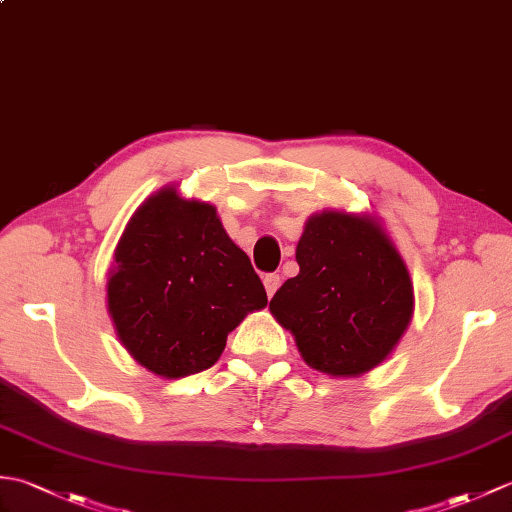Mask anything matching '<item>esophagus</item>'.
I'll return each mask as SVG.
<instances>
[{
    "instance_id": "34e87169",
    "label": "esophagus",
    "mask_w": 512,
    "mask_h": 512,
    "mask_svg": "<svg viewBox=\"0 0 512 512\" xmlns=\"http://www.w3.org/2000/svg\"><path fill=\"white\" fill-rule=\"evenodd\" d=\"M279 284H281V277H279L277 273H268V275H264V288H266V295H268V297H273V295H275L277 288H279Z\"/></svg>"
}]
</instances>
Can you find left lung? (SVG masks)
I'll use <instances>...</instances> for the list:
<instances>
[{
	"label": "left lung",
	"instance_id": "left-lung-1",
	"mask_svg": "<svg viewBox=\"0 0 512 512\" xmlns=\"http://www.w3.org/2000/svg\"><path fill=\"white\" fill-rule=\"evenodd\" d=\"M299 275L270 299L310 367L358 376L394 350L413 312V286L394 244L369 217L325 211L297 246Z\"/></svg>",
	"mask_w": 512,
	"mask_h": 512
}]
</instances>
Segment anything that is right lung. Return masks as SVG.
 <instances>
[{"instance_id": "1", "label": "right lung", "mask_w": 512, "mask_h": 512, "mask_svg": "<svg viewBox=\"0 0 512 512\" xmlns=\"http://www.w3.org/2000/svg\"><path fill=\"white\" fill-rule=\"evenodd\" d=\"M268 303L250 259L215 206L173 189L149 198L118 242L107 306L127 352L162 378L209 369L226 336Z\"/></svg>"}]
</instances>
